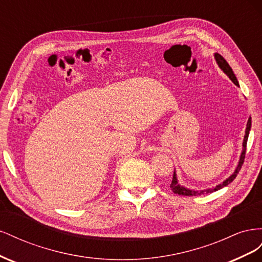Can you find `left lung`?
Returning a JSON list of instances; mask_svg holds the SVG:
<instances>
[{
    "label": "left lung",
    "mask_w": 262,
    "mask_h": 262,
    "mask_svg": "<svg viewBox=\"0 0 262 262\" xmlns=\"http://www.w3.org/2000/svg\"><path fill=\"white\" fill-rule=\"evenodd\" d=\"M214 58H215L217 64L220 67V69L223 71V72L231 78V81L237 85L239 86L238 84V81H237V78L233 72L232 68L229 67L228 63L226 62V60L222 57L221 54L219 53H215L214 54ZM250 128H251V118L249 117L248 119V122H247V126H246V131H245V137H244V141H243V152L241 154V157H239V162H238V165H237V167L235 169V171L232 173L231 176H229L226 180H224L222 184L215 186L214 188H211V189H205V190H190L188 188H185L184 186H180L178 184V180H177V176H176V172L173 171V176H172V180H171V184H170V188L172 190L173 193L176 194H179V195H201V194H204V193H211L213 191H217V190L222 189L223 187L227 186L231 184V182L236 178L237 173L239 172L241 168H242V165L244 164V161H245V154H246V146H247V140H248V136H249V131H250Z\"/></svg>",
    "instance_id": "1"
}]
</instances>
